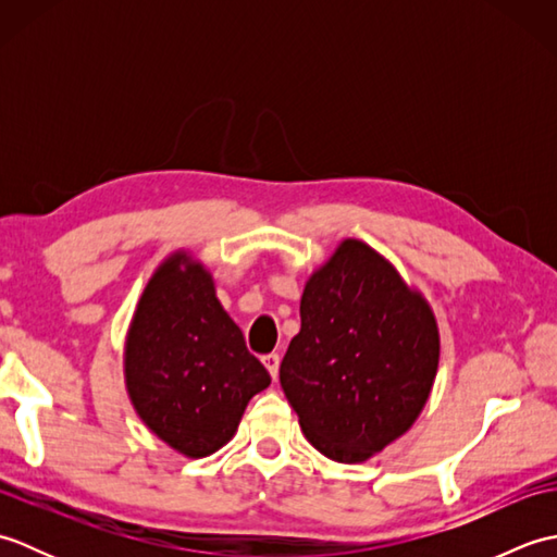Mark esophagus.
Segmentation results:
<instances>
[{
	"mask_svg": "<svg viewBox=\"0 0 557 557\" xmlns=\"http://www.w3.org/2000/svg\"><path fill=\"white\" fill-rule=\"evenodd\" d=\"M263 363H265V369L270 371L272 381H275V377H277V371H280V354H277V351L265 354V357H263Z\"/></svg>",
	"mask_w": 557,
	"mask_h": 557,
	"instance_id": "obj_1",
	"label": "esophagus"
}]
</instances>
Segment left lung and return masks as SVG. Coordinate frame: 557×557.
Listing matches in <instances>:
<instances>
[{
    "label": "left lung",
    "mask_w": 557,
    "mask_h": 557,
    "mask_svg": "<svg viewBox=\"0 0 557 557\" xmlns=\"http://www.w3.org/2000/svg\"><path fill=\"white\" fill-rule=\"evenodd\" d=\"M437 359L429 301L375 248L345 239L306 282L280 385L318 453L357 465L419 419Z\"/></svg>",
    "instance_id": "8db88e82"
}]
</instances>
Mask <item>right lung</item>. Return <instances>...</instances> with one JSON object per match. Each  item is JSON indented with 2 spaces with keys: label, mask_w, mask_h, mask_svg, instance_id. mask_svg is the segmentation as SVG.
I'll return each instance as SVG.
<instances>
[{
  "label": "right lung",
  "mask_w": 557,
  "mask_h": 557,
  "mask_svg": "<svg viewBox=\"0 0 557 557\" xmlns=\"http://www.w3.org/2000/svg\"><path fill=\"white\" fill-rule=\"evenodd\" d=\"M124 375L140 421L194 459L232 441L248 399L270 385L218 301L212 275L186 251L164 260L140 294Z\"/></svg>",
  "instance_id": "add662e5"
}]
</instances>
